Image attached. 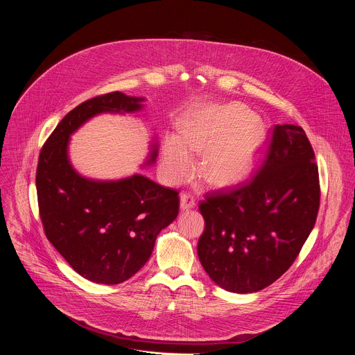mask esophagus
I'll use <instances>...</instances> for the list:
<instances>
[{
  "label": "esophagus",
  "mask_w": 355,
  "mask_h": 355,
  "mask_svg": "<svg viewBox=\"0 0 355 355\" xmlns=\"http://www.w3.org/2000/svg\"><path fill=\"white\" fill-rule=\"evenodd\" d=\"M195 207V198L191 193H181V199H180V208L182 211H188L192 209Z\"/></svg>",
  "instance_id": "obj_1"
}]
</instances>
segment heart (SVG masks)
<instances>
[{"label":"heart","instance_id":"obj_1","mask_svg":"<svg viewBox=\"0 0 355 355\" xmlns=\"http://www.w3.org/2000/svg\"><path fill=\"white\" fill-rule=\"evenodd\" d=\"M266 140L264 123L244 107H208L181 122L178 137L166 136L162 168L171 182H181L193 170L192 153L205 151L200 180L211 187L237 185L256 170Z\"/></svg>","mask_w":355,"mask_h":355}]
</instances>
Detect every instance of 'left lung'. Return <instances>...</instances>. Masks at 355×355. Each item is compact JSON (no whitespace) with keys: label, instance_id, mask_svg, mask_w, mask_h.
<instances>
[{"label":"left lung","instance_id":"1","mask_svg":"<svg viewBox=\"0 0 355 355\" xmlns=\"http://www.w3.org/2000/svg\"><path fill=\"white\" fill-rule=\"evenodd\" d=\"M320 187L312 144L300 126L277 125L267 156L248 182L207 193L199 261L220 288L252 293L275 282L295 261L319 211Z\"/></svg>","mask_w":355,"mask_h":355}]
</instances>
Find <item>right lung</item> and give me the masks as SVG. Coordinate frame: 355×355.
Returning a JSON list of instances; mask_svg holds the SVG:
<instances>
[{"mask_svg": "<svg viewBox=\"0 0 355 355\" xmlns=\"http://www.w3.org/2000/svg\"><path fill=\"white\" fill-rule=\"evenodd\" d=\"M143 101L119 91L88 99L60 121L40 150L36 191L46 237L76 272L96 284L115 285L135 275L150 259L159 233L178 215L175 189L141 174L91 180L69 159L70 136L87 121L99 114H135ZM156 157L155 137L144 166Z\"/></svg>", "mask_w": 355, "mask_h": 355, "instance_id": "right-lung-1", "label": "right lung"}]
</instances>
